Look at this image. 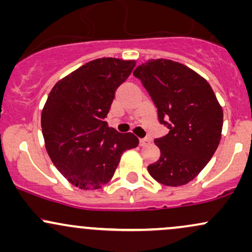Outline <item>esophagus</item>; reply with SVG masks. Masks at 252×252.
I'll return each mask as SVG.
<instances>
[{
  "label": "esophagus",
  "instance_id": "esophagus-1",
  "mask_svg": "<svg viewBox=\"0 0 252 252\" xmlns=\"http://www.w3.org/2000/svg\"><path fill=\"white\" fill-rule=\"evenodd\" d=\"M147 143H149V138H141L140 140V146L144 147Z\"/></svg>",
  "mask_w": 252,
  "mask_h": 252
}]
</instances>
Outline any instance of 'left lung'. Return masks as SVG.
Listing matches in <instances>:
<instances>
[{"label": "left lung", "mask_w": 252, "mask_h": 252, "mask_svg": "<svg viewBox=\"0 0 252 252\" xmlns=\"http://www.w3.org/2000/svg\"><path fill=\"white\" fill-rule=\"evenodd\" d=\"M134 76L148 91L168 134L155 138L160 158L148 172L166 186H181L209 163L220 142L222 110L210 84L172 60H148Z\"/></svg>", "instance_id": "8db88e82"}]
</instances>
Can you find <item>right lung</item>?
<instances>
[{
	"mask_svg": "<svg viewBox=\"0 0 252 252\" xmlns=\"http://www.w3.org/2000/svg\"><path fill=\"white\" fill-rule=\"evenodd\" d=\"M135 67L134 60L102 58L80 66L50 92L41 114L46 150L73 186L98 189L115 174L121 155L138 138L109 128L116 90Z\"/></svg>",
	"mask_w": 252,
	"mask_h": 252,
	"instance_id": "add662e5",
	"label": "right lung"
}]
</instances>
